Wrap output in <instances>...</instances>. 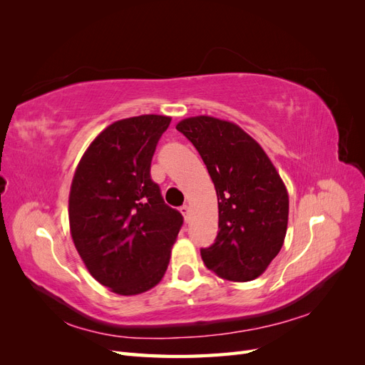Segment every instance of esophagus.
I'll use <instances>...</instances> for the list:
<instances>
[{
    "label": "esophagus",
    "mask_w": 365,
    "mask_h": 365,
    "mask_svg": "<svg viewBox=\"0 0 365 365\" xmlns=\"http://www.w3.org/2000/svg\"><path fill=\"white\" fill-rule=\"evenodd\" d=\"M180 212H181V215L185 217V220H189V213H190V208H189V207L182 205V207L180 208Z\"/></svg>",
    "instance_id": "obj_1"
}]
</instances>
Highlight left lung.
<instances>
[{
  "label": "left lung",
  "mask_w": 365,
  "mask_h": 365,
  "mask_svg": "<svg viewBox=\"0 0 365 365\" xmlns=\"http://www.w3.org/2000/svg\"><path fill=\"white\" fill-rule=\"evenodd\" d=\"M200 152L217 195L219 231L201 248L208 269L231 282L257 279L286 236L289 197L259 143L237 125L190 117L176 125Z\"/></svg>",
  "instance_id": "obj_1"
}]
</instances>
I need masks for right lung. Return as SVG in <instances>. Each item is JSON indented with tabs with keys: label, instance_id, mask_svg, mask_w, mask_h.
<instances>
[{
	"label": "right lung",
	"instance_id": "obj_1",
	"mask_svg": "<svg viewBox=\"0 0 365 365\" xmlns=\"http://www.w3.org/2000/svg\"><path fill=\"white\" fill-rule=\"evenodd\" d=\"M170 120L150 114L115 121L86 149L71 182L76 250L93 277L120 295L141 294L163 279L184 222L150 178Z\"/></svg>",
	"mask_w": 365,
	"mask_h": 365
}]
</instances>
